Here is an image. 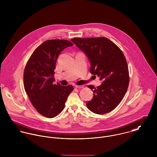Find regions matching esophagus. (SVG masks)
<instances>
[{
	"label": "esophagus",
	"mask_w": 157,
	"mask_h": 157,
	"mask_svg": "<svg viewBox=\"0 0 157 157\" xmlns=\"http://www.w3.org/2000/svg\"><path fill=\"white\" fill-rule=\"evenodd\" d=\"M75 88H78V89H80V88H83V87H84V86H83V85H75Z\"/></svg>",
	"instance_id": "obj_1"
}]
</instances>
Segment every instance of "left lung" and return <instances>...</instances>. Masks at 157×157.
Returning <instances> with one entry per match:
<instances>
[{
  "mask_svg": "<svg viewBox=\"0 0 157 157\" xmlns=\"http://www.w3.org/2000/svg\"><path fill=\"white\" fill-rule=\"evenodd\" d=\"M71 41L87 56L91 64L90 72L103 81L97 88L88 86L94 96L86 106L98 114L111 111L121 102L128 86L129 73L123 53L105 37L75 38Z\"/></svg>",
  "mask_w": 157,
  "mask_h": 157,
  "instance_id": "8db88e82",
  "label": "left lung"
}]
</instances>
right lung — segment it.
Returning a JSON list of instances; mask_svg holds the SVG:
<instances>
[{
  "mask_svg": "<svg viewBox=\"0 0 157 157\" xmlns=\"http://www.w3.org/2000/svg\"><path fill=\"white\" fill-rule=\"evenodd\" d=\"M73 44L64 40L44 42L32 53L25 67L24 85L31 102L43 116L52 118L64 109L66 101L72 91V85L53 84L57 58L65 48Z\"/></svg>",
  "mask_w": 157,
  "mask_h": 157,
  "instance_id": "obj_1",
  "label": "right lung"
}]
</instances>
